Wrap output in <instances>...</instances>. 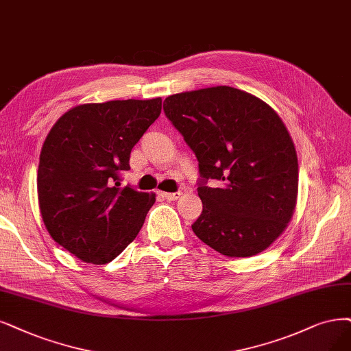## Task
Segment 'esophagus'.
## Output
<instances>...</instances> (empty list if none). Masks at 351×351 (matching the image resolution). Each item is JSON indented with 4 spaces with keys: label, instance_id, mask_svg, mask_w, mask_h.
Wrapping results in <instances>:
<instances>
[{
    "label": "esophagus",
    "instance_id": "1",
    "mask_svg": "<svg viewBox=\"0 0 351 351\" xmlns=\"http://www.w3.org/2000/svg\"><path fill=\"white\" fill-rule=\"evenodd\" d=\"M180 195H182V192H165L163 197L167 199V201H176L180 198Z\"/></svg>",
    "mask_w": 351,
    "mask_h": 351
}]
</instances>
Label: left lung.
Segmentation results:
<instances>
[{"mask_svg":"<svg viewBox=\"0 0 351 351\" xmlns=\"http://www.w3.org/2000/svg\"><path fill=\"white\" fill-rule=\"evenodd\" d=\"M163 110L199 166L197 237L228 257H252L274 243L295 211L298 158L276 111L231 86L167 97ZM208 178L222 182L206 185Z\"/></svg>","mask_w":351,"mask_h":351,"instance_id":"obj_1","label":"left lung"}]
</instances>
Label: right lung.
<instances>
[{
  "instance_id": "obj_1",
  "label": "right lung",
  "mask_w": 351,
  "mask_h": 351,
  "mask_svg": "<svg viewBox=\"0 0 351 351\" xmlns=\"http://www.w3.org/2000/svg\"><path fill=\"white\" fill-rule=\"evenodd\" d=\"M162 111V98L84 104L49 132L37 171L43 223L64 250L106 265L138 234L154 193L121 186L130 153Z\"/></svg>"
}]
</instances>
